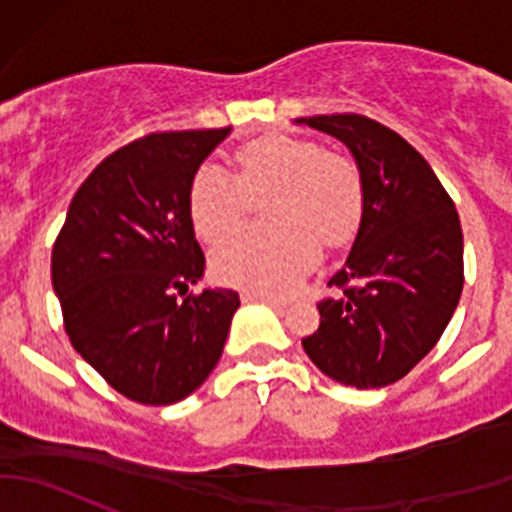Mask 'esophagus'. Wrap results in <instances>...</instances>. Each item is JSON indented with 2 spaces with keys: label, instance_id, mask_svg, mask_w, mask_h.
Returning a JSON list of instances; mask_svg holds the SVG:
<instances>
[{
  "label": "esophagus",
  "instance_id": "esophagus-1",
  "mask_svg": "<svg viewBox=\"0 0 512 512\" xmlns=\"http://www.w3.org/2000/svg\"><path fill=\"white\" fill-rule=\"evenodd\" d=\"M242 299H245V302H262V304H267V307L277 309V312H282V309L287 307V304L282 302V299L267 297V294H252V292H245V294H242Z\"/></svg>",
  "mask_w": 512,
  "mask_h": 512
}]
</instances>
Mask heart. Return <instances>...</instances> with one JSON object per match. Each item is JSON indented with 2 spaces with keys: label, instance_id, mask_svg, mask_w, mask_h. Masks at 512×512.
Segmentation results:
<instances>
[{
  "label": "heart",
  "instance_id": "heart-1",
  "mask_svg": "<svg viewBox=\"0 0 512 512\" xmlns=\"http://www.w3.org/2000/svg\"><path fill=\"white\" fill-rule=\"evenodd\" d=\"M237 175L203 165L190 180L188 215L195 235L218 242L244 219L252 197L271 198L275 226L248 228L220 242L213 275L252 294H287L307 275L324 247H342L364 215L359 165L339 151L297 136L255 138L235 151Z\"/></svg>",
  "mask_w": 512,
  "mask_h": 512
}]
</instances>
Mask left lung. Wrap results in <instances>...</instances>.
<instances>
[{"label":"left lung","mask_w":512,"mask_h":512,"mask_svg":"<svg viewBox=\"0 0 512 512\" xmlns=\"http://www.w3.org/2000/svg\"><path fill=\"white\" fill-rule=\"evenodd\" d=\"M304 123L347 143L364 180V215L347 265L302 339L334 381L381 389L404 379L451 322L463 292V232L426 158L384 123L329 113Z\"/></svg>","instance_id":"obj_1"}]
</instances>
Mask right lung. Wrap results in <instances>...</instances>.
I'll return each instance as SVG.
<instances>
[{
	"instance_id": "add662e5",
	"label": "right lung",
	"mask_w": 512,
	"mask_h": 512,
	"mask_svg": "<svg viewBox=\"0 0 512 512\" xmlns=\"http://www.w3.org/2000/svg\"><path fill=\"white\" fill-rule=\"evenodd\" d=\"M227 133H151L118 148L76 190L51 250L71 344L138 404L193 394L218 364L240 307L232 289L187 292L205 270L188 215L190 180Z\"/></svg>"
}]
</instances>
